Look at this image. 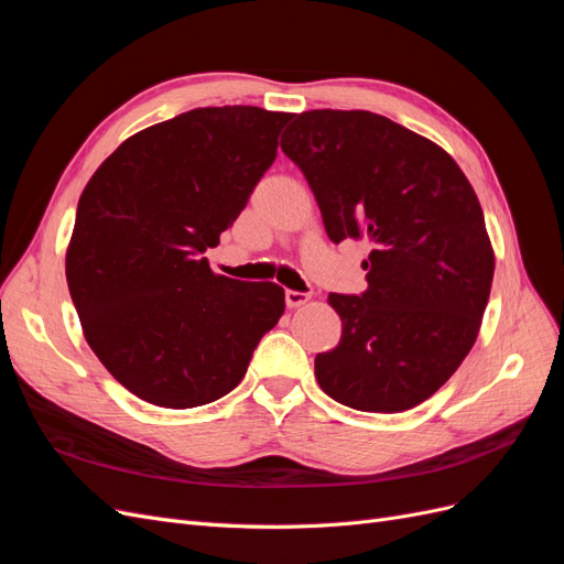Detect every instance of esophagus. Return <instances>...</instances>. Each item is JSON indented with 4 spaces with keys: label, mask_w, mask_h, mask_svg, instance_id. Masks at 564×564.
Segmentation results:
<instances>
[{
    "label": "esophagus",
    "mask_w": 564,
    "mask_h": 564,
    "mask_svg": "<svg viewBox=\"0 0 564 564\" xmlns=\"http://www.w3.org/2000/svg\"><path fill=\"white\" fill-rule=\"evenodd\" d=\"M311 296L303 294V292H294V289H286L284 292V301H286V308H299V305H303L305 301H308Z\"/></svg>",
    "instance_id": "34e87169"
}]
</instances>
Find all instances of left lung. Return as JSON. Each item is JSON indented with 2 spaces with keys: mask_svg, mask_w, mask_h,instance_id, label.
<instances>
[{
  "mask_svg": "<svg viewBox=\"0 0 564 564\" xmlns=\"http://www.w3.org/2000/svg\"><path fill=\"white\" fill-rule=\"evenodd\" d=\"M282 152L329 240L371 245L365 292L329 294L344 332L315 357L319 388L360 412L421 404L470 352L489 301L494 251L473 185L440 145L367 110L301 112Z\"/></svg>",
  "mask_w": 564,
  "mask_h": 564,
  "instance_id": "1",
  "label": "left lung"
}]
</instances>
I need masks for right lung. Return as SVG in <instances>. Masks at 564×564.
<instances>
[{
  "label": "right lung",
  "mask_w": 564,
  "mask_h": 564,
  "mask_svg": "<svg viewBox=\"0 0 564 564\" xmlns=\"http://www.w3.org/2000/svg\"><path fill=\"white\" fill-rule=\"evenodd\" d=\"M289 119L195 108L131 135L84 187L67 289L91 350L135 398L191 409L228 395L282 317V286L216 275L202 253L247 207Z\"/></svg>",
  "instance_id": "right-lung-1"
}]
</instances>
